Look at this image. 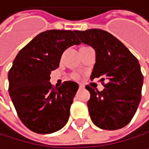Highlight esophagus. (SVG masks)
<instances>
[{"mask_svg": "<svg viewBox=\"0 0 149 149\" xmlns=\"http://www.w3.org/2000/svg\"><path fill=\"white\" fill-rule=\"evenodd\" d=\"M84 86L83 84H79V89H80V90L84 89Z\"/></svg>", "mask_w": 149, "mask_h": 149, "instance_id": "34e87169", "label": "esophagus"}]
</instances>
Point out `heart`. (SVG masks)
<instances>
[{
  "label": "heart",
  "instance_id": "b5f03b06",
  "mask_svg": "<svg viewBox=\"0 0 149 149\" xmlns=\"http://www.w3.org/2000/svg\"><path fill=\"white\" fill-rule=\"evenodd\" d=\"M71 78H72V79H77V78H79V74H76V73H74V74H72Z\"/></svg>",
  "mask_w": 149,
  "mask_h": 149
}]
</instances>
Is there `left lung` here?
<instances>
[{
  "instance_id": "1",
  "label": "left lung",
  "mask_w": 149,
  "mask_h": 149,
  "mask_svg": "<svg viewBox=\"0 0 149 149\" xmlns=\"http://www.w3.org/2000/svg\"><path fill=\"white\" fill-rule=\"evenodd\" d=\"M81 42L91 46L96 63L91 79L101 78L102 91L86 85L91 98L87 106L93 123L114 131L127 125L141 100L143 74L136 57L114 35L101 29L74 31ZM108 80L104 84L103 80Z\"/></svg>"
}]
</instances>
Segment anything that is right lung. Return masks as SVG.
<instances>
[{
	"label": "right lung",
	"instance_id": "add662e5",
	"mask_svg": "<svg viewBox=\"0 0 149 149\" xmlns=\"http://www.w3.org/2000/svg\"><path fill=\"white\" fill-rule=\"evenodd\" d=\"M81 42L71 30H48L22 49L9 71V93L20 121L33 132L48 134L68 123L78 90L66 81L58 89L49 80L64 51Z\"/></svg>",
	"mask_w": 149,
	"mask_h": 149
}]
</instances>
